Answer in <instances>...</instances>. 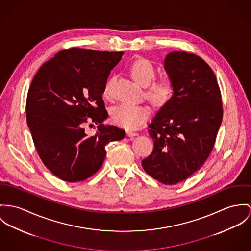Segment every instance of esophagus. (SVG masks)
Here are the masks:
<instances>
[{
	"mask_svg": "<svg viewBox=\"0 0 251 251\" xmlns=\"http://www.w3.org/2000/svg\"><path fill=\"white\" fill-rule=\"evenodd\" d=\"M127 135L130 136V137H135V136H137L138 134L135 133V132H133V131H127Z\"/></svg>",
	"mask_w": 251,
	"mask_h": 251,
	"instance_id": "esophagus-1",
	"label": "esophagus"
}]
</instances>
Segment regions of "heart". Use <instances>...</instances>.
<instances>
[{
  "label": "heart",
  "mask_w": 251,
  "mask_h": 251,
  "mask_svg": "<svg viewBox=\"0 0 251 251\" xmlns=\"http://www.w3.org/2000/svg\"><path fill=\"white\" fill-rule=\"evenodd\" d=\"M130 74L137 84L147 87L155 76V70L153 64L147 59L140 58L135 61L131 68ZM173 95V85L169 79H162L153 83L147 90L146 96L155 106L165 105ZM105 97L110 96L109 85L106 86ZM150 114L148 107L132 103H121L112 111L113 121L128 130L138 129L147 120Z\"/></svg>",
  "instance_id": "1"
}]
</instances>
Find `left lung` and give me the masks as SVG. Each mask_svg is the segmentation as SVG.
<instances>
[{
	"label": "left lung",
	"mask_w": 251,
	"mask_h": 251,
	"mask_svg": "<svg viewBox=\"0 0 251 251\" xmlns=\"http://www.w3.org/2000/svg\"><path fill=\"white\" fill-rule=\"evenodd\" d=\"M164 70L173 95L148 125L154 150L141 164L154 179L172 185L192 176L207 159L223 105L215 74L200 56L172 51L165 56Z\"/></svg>",
	"instance_id": "left-lung-1"
}]
</instances>
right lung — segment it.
<instances>
[{"label": "right lung", "instance_id": "right-lung-1", "mask_svg": "<svg viewBox=\"0 0 251 251\" xmlns=\"http://www.w3.org/2000/svg\"><path fill=\"white\" fill-rule=\"evenodd\" d=\"M122 51L73 48L59 51L39 69L26 98V122L39 156L62 180H84L101 168L105 146L123 139L125 131L105 125L102 95ZM95 122L97 134L88 137L82 124Z\"/></svg>", "mask_w": 251, "mask_h": 251}]
</instances>
